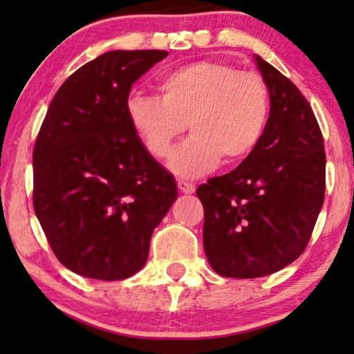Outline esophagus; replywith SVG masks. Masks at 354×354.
Returning a JSON list of instances; mask_svg holds the SVG:
<instances>
[{
    "instance_id": "34e87169",
    "label": "esophagus",
    "mask_w": 354,
    "mask_h": 354,
    "mask_svg": "<svg viewBox=\"0 0 354 354\" xmlns=\"http://www.w3.org/2000/svg\"><path fill=\"white\" fill-rule=\"evenodd\" d=\"M178 189L183 194H194V192H196V186H194L192 183H187V181H178Z\"/></svg>"
}]
</instances>
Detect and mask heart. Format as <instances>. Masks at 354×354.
I'll return each mask as SVG.
<instances>
[{"label":"heart","instance_id":"b5f03b06","mask_svg":"<svg viewBox=\"0 0 354 354\" xmlns=\"http://www.w3.org/2000/svg\"><path fill=\"white\" fill-rule=\"evenodd\" d=\"M158 97L133 94L129 123L153 158H167L184 131L194 136L170 158L184 178L237 165L255 152L268 127L271 94L258 73L239 72L216 61H198L168 72L157 83Z\"/></svg>","mask_w":354,"mask_h":354}]
</instances>
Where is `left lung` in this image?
<instances>
[{"label": "left lung", "instance_id": "8db88e82", "mask_svg": "<svg viewBox=\"0 0 354 354\" xmlns=\"http://www.w3.org/2000/svg\"><path fill=\"white\" fill-rule=\"evenodd\" d=\"M271 94L260 144L227 175L197 187L203 248L225 277L272 274L305 252L326 192V151L315 112L300 89L257 56Z\"/></svg>", "mask_w": 354, "mask_h": 354}]
</instances>
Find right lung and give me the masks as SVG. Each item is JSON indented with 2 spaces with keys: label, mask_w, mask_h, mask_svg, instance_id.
I'll return each mask as SVG.
<instances>
[{
  "label": "right lung",
  "mask_w": 354,
  "mask_h": 354,
  "mask_svg": "<svg viewBox=\"0 0 354 354\" xmlns=\"http://www.w3.org/2000/svg\"><path fill=\"white\" fill-rule=\"evenodd\" d=\"M109 51L73 72L53 97L33 149V208L68 270L122 281L146 265L176 183L128 118L131 84L167 57Z\"/></svg>",
  "instance_id": "right-lung-1"
}]
</instances>
